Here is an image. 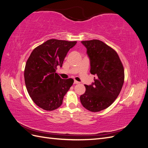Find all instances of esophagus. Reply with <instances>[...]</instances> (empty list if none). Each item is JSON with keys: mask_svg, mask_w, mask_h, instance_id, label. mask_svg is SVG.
<instances>
[{"mask_svg": "<svg viewBox=\"0 0 148 148\" xmlns=\"http://www.w3.org/2000/svg\"><path fill=\"white\" fill-rule=\"evenodd\" d=\"M79 82L76 81V80H75V81H74V84H79Z\"/></svg>", "mask_w": 148, "mask_h": 148, "instance_id": "esophagus-1", "label": "esophagus"}]
</instances>
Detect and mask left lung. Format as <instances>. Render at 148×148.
Masks as SVG:
<instances>
[{"instance_id":"1","label":"left lung","mask_w":148,"mask_h":148,"mask_svg":"<svg viewBox=\"0 0 148 148\" xmlns=\"http://www.w3.org/2000/svg\"><path fill=\"white\" fill-rule=\"evenodd\" d=\"M90 60V72L96 75L95 82L85 84L86 91L80 96L85 109L99 112L117 99L124 82V69L116 51L97 39L83 41Z\"/></svg>"}]
</instances>
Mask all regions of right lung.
Segmentation results:
<instances>
[{
	"label": "right lung",
	"mask_w": 148,
	"mask_h": 148,
	"mask_svg": "<svg viewBox=\"0 0 148 148\" xmlns=\"http://www.w3.org/2000/svg\"><path fill=\"white\" fill-rule=\"evenodd\" d=\"M77 41L51 39L36 47L26 62L25 82L29 96L41 109L53 110L62 105L72 86V78L62 79L56 73L66 53Z\"/></svg>",
	"instance_id": "add662e5"
}]
</instances>
